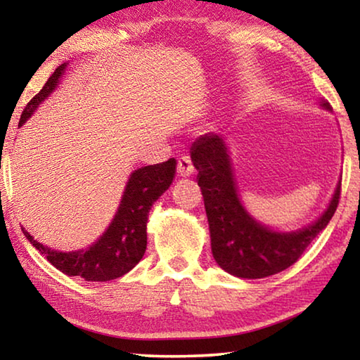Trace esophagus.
<instances>
[{"label":"esophagus","instance_id":"obj_1","mask_svg":"<svg viewBox=\"0 0 360 360\" xmlns=\"http://www.w3.org/2000/svg\"><path fill=\"white\" fill-rule=\"evenodd\" d=\"M193 163L191 158H188L187 155L184 157H179L178 160V174L182 176V178H188L193 173Z\"/></svg>","mask_w":360,"mask_h":360}]
</instances>
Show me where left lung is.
<instances>
[{"label": "left lung", "instance_id": "8db88e82", "mask_svg": "<svg viewBox=\"0 0 360 360\" xmlns=\"http://www.w3.org/2000/svg\"><path fill=\"white\" fill-rule=\"evenodd\" d=\"M322 106L330 109L328 101H322ZM191 150L210 222L212 255L230 275L266 278L294 265L337 211L341 181L328 208L314 224L292 233L273 231L255 222L241 206L227 146L221 136L211 133L200 136Z\"/></svg>", "mask_w": 360, "mask_h": 360}]
</instances>
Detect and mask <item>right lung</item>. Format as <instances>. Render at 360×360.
<instances>
[{
  "label": "right lung",
  "instance_id": "add662e5",
  "mask_svg": "<svg viewBox=\"0 0 360 360\" xmlns=\"http://www.w3.org/2000/svg\"><path fill=\"white\" fill-rule=\"evenodd\" d=\"M65 68L66 63L60 65L49 77L41 92L34 95L25 106L20 115L19 127L25 124V120L34 112L39 103L46 100L47 95L56 89ZM174 172V158L157 163V165L135 169L125 187L114 221L105 231V235L89 249L76 252H58L42 246L27 230H22L28 241L65 275L84 278L85 281H111V279L124 276L143 259L146 245H148L146 224H148L150 206L172 184Z\"/></svg>",
  "mask_w": 360,
  "mask_h": 360
}]
</instances>
